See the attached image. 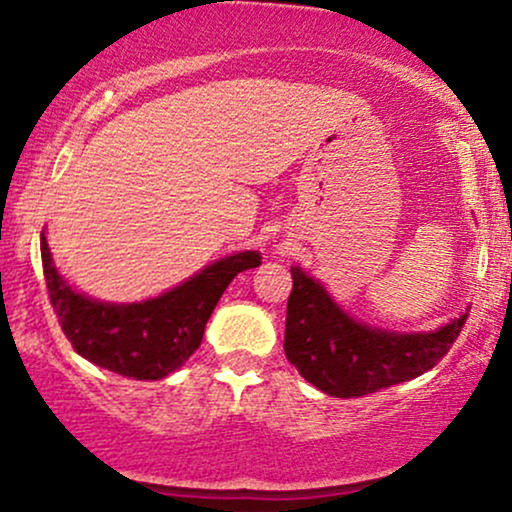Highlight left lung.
<instances>
[{
  "mask_svg": "<svg viewBox=\"0 0 512 512\" xmlns=\"http://www.w3.org/2000/svg\"><path fill=\"white\" fill-rule=\"evenodd\" d=\"M286 305V358L317 390L332 397H363L407 383L438 366L460 337L467 313L431 334H395L351 320L317 281L291 267Z\"/></svg>",
  "mask_w": 512,
  "mask_h": 512,
  "instance_id": "8db88e82",
  "label": "left lung"
}]
</instances>
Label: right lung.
<instances>
[{"label":"right lung","mask_w":512,"mask_h":512,"mask_svg":"<svg viewBox=\"0 0 512 512\" xmlns=\"http://www.w3.org/2000/svg\"><path fill=\"white\" fill-rule=\"evenodd\" d=\"M40 255L52 310L76 354L134 380H161L180 368L202 344L204 327L226 286L240 272L262 264L260 252H238L154 301L110 305L79 296L64 284L52 267L45 236H40Z\"/></svg>","instance_id":"1"}]
</instances>
